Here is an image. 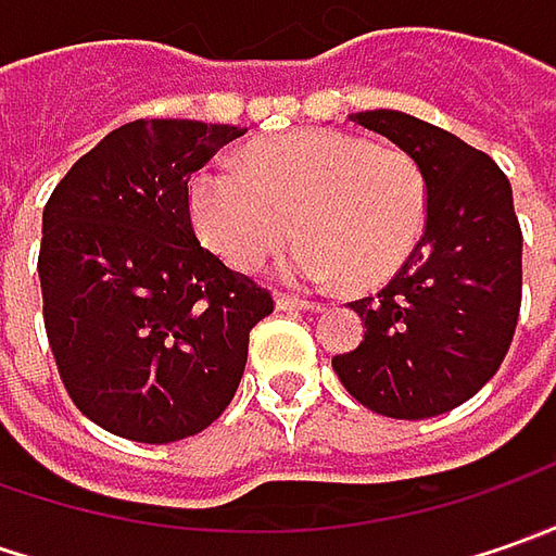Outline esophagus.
Returning a JSON list of instances; mask_svg holds the SVG:
<instances>
[{
  "mask_svg": "<svg viewBox=\"0 0 556 556\" xmlns=\"http://www.w3.org/2000/svg\"><path fill=\"white\" fill-rule=\"evenodd\" d=\"M275 306L281 312H312L318 309L315 303H309V300H303V296H288V293H278L275 296Z\"/></svg>",
  "mask_w": 556,
  "mask_h": 556,
  "instance_id": "34e87169",
  "label": "esophagus"
}]
</instances>
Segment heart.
Wrapping results in <instances>:
<instances>
[{"label": "heart", "instance_id": "b5f03b06", "mask_svg": "<svg viewBox=\"0 0 556 556\" xmlns=\"http://www.w3.org/2000/svg\"><path fill=\"white\" fill-rule=\"evenodd\" d=\"M201 238L238 271L263 266L290 231L281 260L290 285L346 278L374 288L412 256L427 223V182L405 151L343 132H290L260 141L247 166L213 163L191 179Z\"/></svg>", "mask_w": 556, "mask_h": 556}]
</instances>
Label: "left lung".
Wrapping results in <instances>:
<instances>
[{
    "instance_id": "8db88e82",
    "label": "left lung",
    "mask_w": 556,
    "mask_h": 556,
    "mask_svg": "<svg viewBox=\"0 0 556 556\" xmlns=\"http://www.w3.org/2000/svg\"><path fill=\"white\" fill-rule=\"evenodd\" d=\"M350 119L420 166L427 225L393 281L350 303L365 340L333 355V371L377 415H445L495 377L514 340L523 235L510 182L489 154L412 114L362 111Z\"/></svg>"
}]
</instances>
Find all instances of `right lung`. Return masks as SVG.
<instances>
[{"mask_svg":"<svg viewBox=\"0 0 556 556\" xmlns=\"http://www.w3.org/2000/svg\"><path fill=\"white\" fill-rule=\"evenodd\" d=\"M244 132L132 119L83 154L42 210L49 346L76 408L114 437L179 442L235 399L271 296L194 238L188 179Z\"/></svg>","mask_w":556,"mask_h":556,"instance_id":"add662e5","label":"right lung"}]
</instances>
